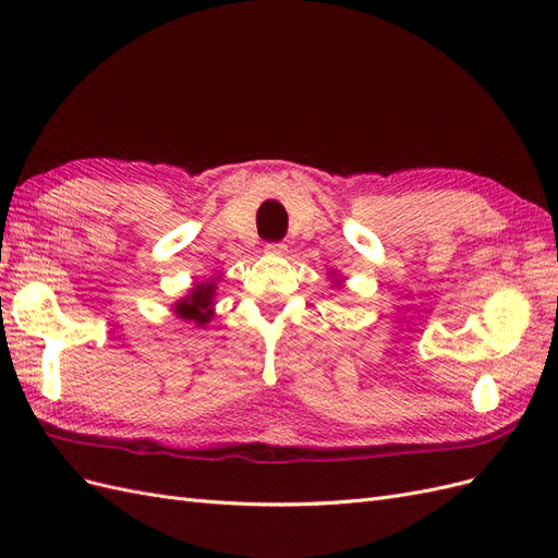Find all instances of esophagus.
<instances>
[{"mask_svg":"<svg viewBox=\"0 0 558 558\" xmlns=\"http://www.w3.org/2000/svg\"><path fill=\"white\" fill-rule=\"evenodd\" d=\"M265 248H267L269 256H283V253H286V244H281V242H269Z\"/></svg>","mask_w":558,"mask_h":558,"instance_id":"obj_1","label":"esophagus"}]
</instances>
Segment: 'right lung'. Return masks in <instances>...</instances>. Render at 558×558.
<instances>
[{"label":"right lung","mask_w":558,"mask_h":558,"mask_svg":"<svg viewBox=\"0 0 558 558\" xmlns=\"http://www.w3.org/2000/svg\"><path fill=\"white\" fill-rule=\"evenodd\" d=\"M214 293L216 281L197 283L189 295L174 302V314L183 320H193L195 326L209 324V318L214 316Z\"/></svg>","instance_id":"right-lung-1"}]
</instances>
